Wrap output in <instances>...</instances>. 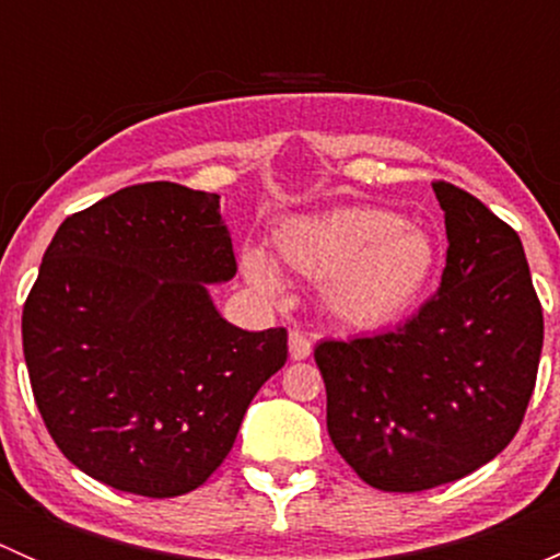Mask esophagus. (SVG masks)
I'll list each match as a JSON object with an SVG mask.
<instances>
[{
    "label": "esophagus",
    "mask_w": 560,
    "mask_h": 560,
    "mask_svg": "<svg viewBox=\"0 0 560 560\" xmlns=\"http://www.w3.org/2000/svg\"><path fill=\"white\" fill-rule=\"evenodd\" d=\"M312 349H314V343L306 332H301V330L290 332V358L292 360H306L308 354H312Z\"/></svg>",
    "instance_id": "34e87169"
}]
</instances>
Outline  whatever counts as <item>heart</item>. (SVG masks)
I'll use <instances>...</instances> for the list:
<instances>
[{
    "instance_id": "heart-1",
    "label": "heart",
    "mask_w": 560,
    "mask_h": 560,
    "mask_svg": "<svg viewBox=\"0 0 560 560\" xmlns=\"http://www.w3.org/2000/svg\"><path fill=\"white\" fill-rule=\"evenodd\" d=\"M276 252L303 279L325 281L327 308L352 327H385L409 314L436 270L431 235L376 206L290 219L276 230ZM244 273L265 295L279 292V270L262 252L244 254Z\"/></svg>"
}]
</instances>
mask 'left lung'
<instances>
[{
    "mask_svg": "<svg viewBox=\"0 0 560 560\" xmlns=\"http://www.w3.org/2000/svg\"><path fill=\"white\" fill-rule=\"evenodd\" d=\"M433 191L450 241L436 295L395 330L314 349L332 447L385 493L493 460L521 431L545 341L521 235L460 186Z\"/></svg>",
    "mask_w": 560,
    "mask_h": 560,
    "instance_id": "1",
    "label": "left lung"
}]
</instances>
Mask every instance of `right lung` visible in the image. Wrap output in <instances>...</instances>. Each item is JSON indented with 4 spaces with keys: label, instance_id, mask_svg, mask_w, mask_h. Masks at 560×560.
Returning a JSON list of instances; mask_svg holds the SVG:
<instances>
[{
    "label": "right lung",
    "instance_id": "obj_1",
    "mask_svg": "<svg viewBox=\"0 0 560 560\" xmlns=\"http://www.w3.org/2000/svg\"><path fill=\"white\" fill-rule=\"evenodd\" d=\"M219 195L151 180L61 222L24 303L35 404L61 455L145 499L200 488L233 450L257 389L287 363V330L219 316L233 279Z\"/></svg>",
    "mask_w": 560,
    "mask_h": 560
}]
</instances>
